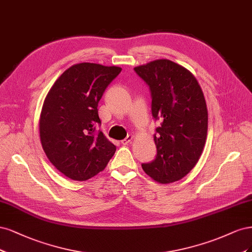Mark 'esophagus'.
I'll return each mask as SVG.
<instances>
[{
    "instance_id": "esophagus-1",
    "label": "esophagus",
    "mask_w": 252,
    "mask_h": 252,
    "mask_svg": "<svg viewBox=\"0 0 252 252\" xmlns=\"http://www.w3.org/2000/svg\"><path fill=\"white\" fill-rule=\"evenodd\" d=\"M134 139V136H132V135H128L126 138H125L124 140H121V144H124V145H126V144H128L129 142H132V140Z\"/></svg>"
}]
</instances>
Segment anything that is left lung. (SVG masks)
I'll use <instances>...</instances> for the list:
<instances>
[{"label":"left lung","instance_id":"left-lung-1","mask_svg":"<svg viewBox=\"0 0 252 252\" xmlns=\"http://www.w3.org/2000/svg\"><path fill=\"white\" fill-rule=\"evenodd\" d=\"M148 84L153 117L161 121L154 136L155 160L142 163L153 180L166 184L182 179L197 164L207 138L208 113L198 80L169 60L134 68Z\"/></svg>","mask_w":252,"mask_h":252}]
</instances>
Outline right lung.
<instances>
[{
  "instance_id": "right-lung-1",
  "label": "right lung",
  "mask_w": 252,
  "mask_h": 252,
  "mask_svg": "<svg viewBox=\"0 0 252 252\" xmlns=\"http://www.w3.org/2000/svg\"><path fill=\"white\" fill-rule=\"evenodd\" d=\"M121 71L99 63L73 64L55 80L39 116V138L51 163L72 180L86 181L103 170L116 147L102 132L98 102Z\"/></svg>"
}]
</instances>
